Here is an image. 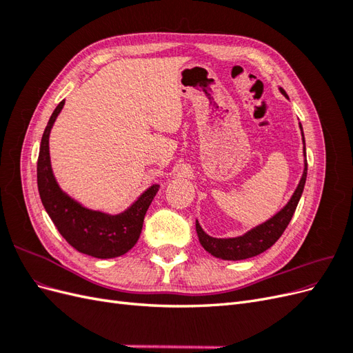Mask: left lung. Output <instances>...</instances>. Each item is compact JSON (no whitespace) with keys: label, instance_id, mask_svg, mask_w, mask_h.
<instances>
[{"label":"left lung","instance_id":"8db88e82","mask_svg":"<svg viewBox=\"0 0 353 353\" xmlns=\"http://www.w3.org/2000/svg\"><path fill=\"white\" fill-rule=\"evenodd\" d=\"M280 92L288 100V95L283 88H279ZM299 128H301L302 134V143H303V174L301 181L292 194L290 200H288L284 208H281L274 216L266 219L265 222L259 223V225L253 227L248 232H244L243 236L231 237V239H216L212 237L205 232L200 227L199 221L196 219V231L199 236V241L203 245V249L209 252L215 258L223 259V261H243L248 258H253L268 250L271 245L281 237V234L287 228L288 222L292 221L293 213L297 208V203L302 197L305 183H306V174H307V162H306V147H305V135L302 123L299 122Z\"/></svg>","mask_w":353,"mask_h":353}]
</instances>
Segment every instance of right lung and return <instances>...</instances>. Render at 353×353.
Listing matches in <instances>:
<instances>
[{
  "mask_svg": "<svg viewBox=\"0 0 353 353\" xmlns=\"http://www.w3.org/2000/svg\"><path fill=\"white\" fill-rule=\"evenodd\" d=\"M63 105L65 100L60 101L52 112L42 134L37 166L41 201L63 239L72 248L92 258H117L131 250L140 239L145 212L160 185L153 184L148 187L130 208L116 215L85 208L65 193L52 174L50 159V132Z\"/></svg>",
  "mask_w": 353,
  "mask_h": 353,
  "instance_id": "1",
  "label": "right lung"
}]
</instances>
